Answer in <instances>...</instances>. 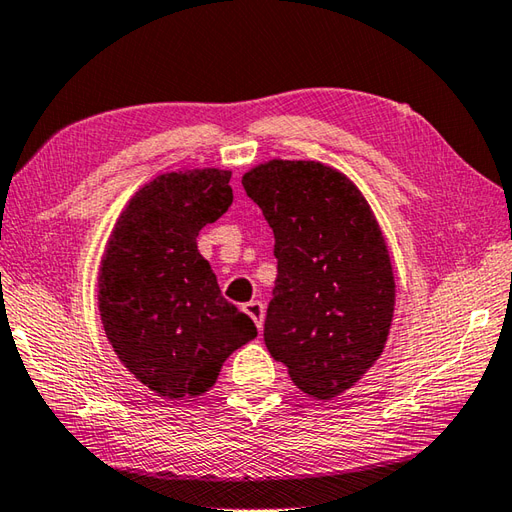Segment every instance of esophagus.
Segmentation results:
<instances>
[{"mask_svg": "<svg viewBox=\"0 0 512 512\" xmlns=\"http://www.w3.org/2000/svg\"><path fill=\"white\" fill-rule=\"evenodd\" d=\"M242 308H244V313H246L250 319H253L255 326H257L259 330H262V328H264V313H266V310H264V304L259 302V299H253V302L244 304Z\"/></svg>", "mask_w": 512, "mask_h": 512, "instance_id": "obj_1", "label": "esophagus"}]
</instances>
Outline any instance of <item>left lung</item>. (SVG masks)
<instances>
[{
    "label": "left lung",
    "mask_w": 512,
    "mask_h": 512,
    "mask_svg": "<svg viewBox=\"0 0 512 512\" xmlns=\"http://www.w3.org/2000/svg\"><path fill=\"white\" fill-rule=\"evenodd\" d=\"M275 235L268 353L297 388L342 395L382 355L395 310L386 239L364 195L319 162L273 159L242 177Z\"/></svg>",
    "instance_id": "1"
}]
</instances>
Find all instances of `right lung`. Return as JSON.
Listing matches in <instances>:
<instances>
[{"label": "right lung", "instance_id": "add662e5", "mask_svg": "<svg viewBox=\"0 0 512 512\" xmlns=\"http://www.w3.org/2000/svg\"><path fill=\"white\" fill-rule=\"evenodd\" d=\"M230 170L199 168L139 188L99 266V315L110 346L164 399L197 397L226 357L257 337L253 319L222 297L197 235L233 204Z\"/></svg>", "mask_w": 512, "mask_h": 512}]
</instances>
